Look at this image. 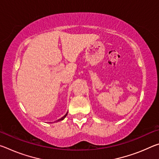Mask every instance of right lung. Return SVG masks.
I'll return each mask as SVG.
<instances>
[{
    "mask_svg": "<svg viewBox=\"0 0 159 159\" xmlns=\"http://www.w3.org/2000/svg\"><path fill=\"white\" fill-rule=\"evenodd\" d=\"M66 115H67V113H66V114L65 115H64V116H63V117H61V118H60V119H58V120H57V121H60V120H63V119H64V118H65V117L66 116Z\"/></svg>",
    "mask_w": 159,
    "mask_h": 159,
    "instance_id": "add662e5",
    "label": "right lung"
}]
</instances>
